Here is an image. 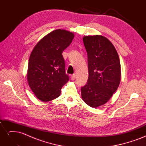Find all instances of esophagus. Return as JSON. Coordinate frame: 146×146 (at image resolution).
<instances>
[{
	"instance_id": "esophagus-1",
	"label": "esophagus",
	"mask_w": 146,
	"mask_h": 146,
	"mask_svg": "<svg viewBox=\"0 0 146 146\" xmlns=\"http://www.w3.org/2000/svg\"><path fill=\"white\" fill-rule=\"evenodd\" d=\"M76 75L74 74L71 76V79H72V80H75V78H76Z\"/></svg>"
}]
</instances>
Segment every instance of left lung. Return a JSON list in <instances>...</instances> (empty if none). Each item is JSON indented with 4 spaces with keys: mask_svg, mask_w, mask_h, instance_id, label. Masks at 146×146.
Listing matches in <instances>:
<instances>
[{
    "mask_svg": "<svg viewBox=\"0 0 146 146\" xmlns=\"http://www.w3.org/2000/svg\"><path fill=\"white\" fill-rule=\"evenodd\" d=\"M88 54V77L81 88L82 98L92 108L104 105L111 98L120 84V60L115 47L102 35L83 38Z\"/></svg>",
    "mask_w": 146,
    "mask_h": 146,
    "instance_id": "1",
    "label": "left lung"
}]
</instances>
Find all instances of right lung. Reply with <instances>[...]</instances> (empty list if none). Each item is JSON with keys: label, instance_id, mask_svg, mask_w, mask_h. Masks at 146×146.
I'll return each instance as SVG.
<instances>
[{"label": "right lung", "instance_id": "1", "mask_svg": "<svg viewBox=\"0 0 146 146\" xmlns=\"http://www.w3.org/2000/svg\"><path fill=\"white\" fill-rule=\"evenodd\" d=\"M74 38V33L57 29L44 36L34 47L29 58L27 78L39 100L48 102L58 98L61 88L68 82L62 53Z\"/></svg>", "mask_w": 146, "mask_h": 146}]
</instances>
